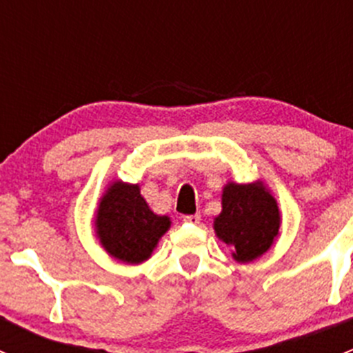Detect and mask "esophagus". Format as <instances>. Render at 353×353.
<instances>
[{"instance_id":"esophagus-1","label":"esophagus","mask_w":353,"mask_h":353,"mask_svg":"<svg viewBox=\"0 0 353 353\" xmlns=\"http://www.w3.org/2000/svg\"><path fill=\"white\" fill-rule=\"evenodd\" d=\"M183 220L186 223H191V225H198L199 220H201V215H199V213H196V215H186L183 216Z\"/></svg>"}]
</instances>
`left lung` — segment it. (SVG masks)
<instances>
[{
  "label": "left lung",
  "instance_id": "obj_1",
  "mask_svg": "<svg viewBox=\"0 0 353 353\" xmlns=\"http://www.w3.org/2000/svg\"><path fill=\"white\" fill-rule=\"evenodd\" d=\"M279 203L263 181L237 184L229 181L222 190V212L213 219V230L230 245L237 263L261 258L280 236Z\"/></svg>",
  "mask_w": 353,
  "mask_h": 353
}]
</instances>
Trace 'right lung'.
<instances>
[{
    "instance_id": "right-lung-1",
    "label": "right lung",
    "mask_w": 353,
    "mask_h": 353,
    "mask_svg": "<svg viewBox=\"0 0 353 353\" xmlns=\"http://www.w3.org/2000/svg\"><path fill=\"white\" fill-rule=\"evenodd\" d=\"M167 215H157L140 193V184L112 181L99 199L94 215L95 237L102 249L126 265H140L170 229Z\"/></svg>"
}]
</instances>
